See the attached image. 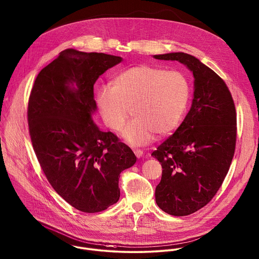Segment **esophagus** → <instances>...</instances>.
Segmentation results:
<instances>
[{
    "label": "esophagus",
    "instance_id": "obj_1",
    "mask_svg": "<svg viewBox=\"0 0 259 259\" xmlns=\"http://www.w3.org/2000/svg\"><path fill=\"white\" fill-rule=\"evenodd\" d=\"M134 153H135V155H136L138 158H141V157L143 156V151H142V150H140V149H136V150H134Z\"/></svg>",
    "mask_w": 259,
    "mask_h": 259
}]
</instances>
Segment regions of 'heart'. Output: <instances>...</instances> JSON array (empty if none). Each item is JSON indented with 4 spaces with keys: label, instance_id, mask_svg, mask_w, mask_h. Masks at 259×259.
I'll return each instance as SVG.
<instances>
[{
    "label": "heart",
    "instance_id": "b5f03b06",
    "mask_svg": "<svg viewBox=\"0 0 259 259\" xmlns=\"http://www.w3.org/2000/svg\"><path fill=\"white\" fill-rule=\"evenodd\" d=\"M190 98L187 77L180 71L152 65H138L121 71L97 94V105L104 123L120 130L130 115L134 118L122 131L134 146L148 144L171 132L180 123Z\"/></svg>",
    "mask_w": 259,
    "mask_h": 259
}]
</instances>
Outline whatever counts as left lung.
Returning a JSON list of instances; mask_svg holds the SVG:
<instances>
[{"label":"left lung","mask_w":259,"mask_h":259,"mask_svg":"<svg viewBox=\"0 0 259 259\" xmlns=\"http://www.w3.org/2000/svg\"><path fill=\"white\" fill-rule=\"evenodd\" d=\"M153 57L185 64L195 78L189 113L151 154L163 168L155 189L157 206L169 215L188 216L213 199L229 170L236 144V110L224 80L195 56L171 52Z\"/></svg>","instance_id":"8db88e82"}]
</instances>
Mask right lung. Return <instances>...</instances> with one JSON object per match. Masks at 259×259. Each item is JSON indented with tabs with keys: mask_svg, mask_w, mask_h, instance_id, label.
Segmentation results:
<instances>
[{
	"mask_svg": "<svg viewBox=\"0 0 259 259\" xmlns=\"http://www.w3.org/2000/svg\"><path fill=\"white\" fill-rule=\"evenodd\" d=\"M121 61L120 56L65 49L38 73L29 98V133L40 166L55 192L84 213L118 202L120 174L137 159L93 121L94 84Z\"/></svg>",
	"mask_w": 259,
	"mask_h": 259,
	"instance_id": "1",
	"label": "right lung"
}]
</instances>
